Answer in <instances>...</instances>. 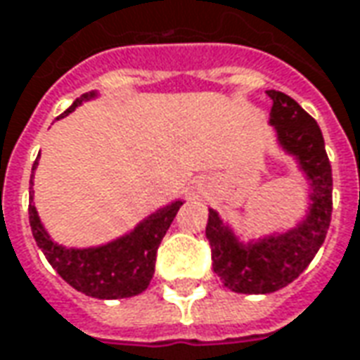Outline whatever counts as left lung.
I'll use <instances>...</instances> for the list:
<instances>
[{
  "label": "left lung",
  "mask_w": 360,
  "mask_h": 360,
  "mask_svg": "<svg viewBox=\"0 0 360 360\" xmlns=\"http://www.w3.org/2000/svg\"><path fill=\"white\" fill-rule=\"evenodd\" d=\"M274 107L269 127L279 150L289 156L307 184V206L289 228L250 236L233 230L210 208L206 238L212 265L230 291L248 295L274 293L295 281L313 262L331 224L333 178L319 124L297 103L279 91H265Z\"/></svg>",
  "instance_id": "8db88e82"
}]
</instances>
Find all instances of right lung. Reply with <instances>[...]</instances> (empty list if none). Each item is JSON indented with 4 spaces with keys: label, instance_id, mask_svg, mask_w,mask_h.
Wrapping results in <instances>:
<instances>
[{
    "label": "right lung",
    "instance_id": "add662e5",
    "mask_svg": "<svg viewBox=\"0 0 360 360\" xmlns=\"http://www.w3.org/2000/svg\"><path fill=\"white\" fill-rule=\"evenodd\" d=\"M98 96H101L98 91L84 93L59 118L67 117L83 103L95 101ZM39 156L33 164L31 182H29L31 184L29 224H31L35 242L43 255L47 257V262L53 265V269L69 285L89 297L124 299L142 293L150 285V279L154 276L156 250L170 228V224L174 221L180 206L184 204V198H176L170 204L150 212L132 230L118 236L115 240H108L98 245H86V248H67L51 238L33 202V194H35L33 178L39 166Z\"/></svg>",
    "mask_w": 360,
    "mask_h": 360
}]
</instances>
